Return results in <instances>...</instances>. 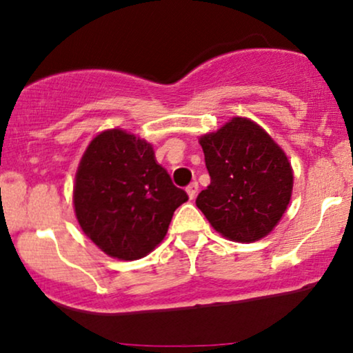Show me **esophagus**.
<instances>
[{
    "label": "esophagus",
    "instance_id": "34e87169",
    "mask_svg": "<svg viewBox=\"0 0 353 353\" xmlns=\"http://www.w3.org/2000/svg\"><path fill=\"white\" fill-rule=\"evenodd\" d=\"M188 195H189V199L190 201H192V199H195V195H197V192H199V184L197 182H192V184H189L188 185Z\"/></svg>",
    "mask_w": 353,
    "mask_h": 353
}]
</instances>
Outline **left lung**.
<instances>
[{
  "label": "left lung",
  "instance_id": "obj_1",
  "mask_svg": "<svg viewBox=\"0 0 353 353\" xmlns=\"http://www.w3.org/2000/svg\"><path fill=\"white\" fill-rule=\"evenodd\" d=\"M199 143L210 184L195 203L212 227L241 243L268 235L292 194V168L284 151L261 126L240 117Z\"/></svg>",
  "mask_w": 353,
  "mask_h": 353
}]
</instances>
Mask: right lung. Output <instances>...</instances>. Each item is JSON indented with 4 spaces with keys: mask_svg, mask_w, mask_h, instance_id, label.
I'll return each mask as SVG.
<instances>
[{
    "mask_svg": "<svg viewBox=\"0 0 353 353\" xmlns=\"http://www.w3.org/2000/svg\"><path fill=\"white\" fill-rule=\"evenodd\" d=\"M188 194L156 163L150 143L120 128L101 131L80 159L75 215L85 235L118 260H139L168 233Z\"/></svg>",
    "mask_w": 353,
    "mask_h": 353,
    "instance_id": "obj_1",
    "label": "right lung"
}]
</instances>
